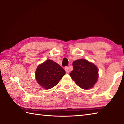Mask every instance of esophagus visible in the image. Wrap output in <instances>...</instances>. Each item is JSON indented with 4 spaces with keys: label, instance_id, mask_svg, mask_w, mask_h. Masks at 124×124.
Wrapping results in <instances>:
<instances>
[{
    "label": "esophagus",
    "instance_id": "obj_1",
    "mask_svg": "<svg viewBox=\"0 0 124 124\" xmlns=\"http://www.w3.org/2000/svg\"><path fill=\"white\" fill-rule=\"evenodd\" d=\"M64 69H65V72H66L67 73H68L69 72V69H68V67H65L64 68Z\"/></svg>",
    "mask_w": 124,
    "mask_h": 124
}]
</instances>
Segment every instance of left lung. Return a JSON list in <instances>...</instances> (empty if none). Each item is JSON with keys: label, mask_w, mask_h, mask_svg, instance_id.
I'll use <instances>...</instances> for the list:
<instances>
[{"label": "left lung", "mask_w": 124, "mask_h": 124, "mask_svg": "<svg viewBox=\"0 0 124 124\" xmlns=\"http://www.w3.org/2000/svg\"><path fill=\"white\" fill-rule=\"evenodd\" d=\"M72 65L73 69L70 76L81 88H91L96 83L98 78V69L96 65L85 59L75 61Z\"/></svg>", "instance_id": "obj_1"}]
</instances>
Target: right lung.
Instances as JSON below:
<instances>
[{"instance_id": "obj_1", "label": "right lung", "mask_w": 124, "mask_h": 124, "mask_svg": "<svg viewBox=\"0 0 124 124\" xmlns=\"http://www.w3.org/2000/svg\"><path fill=\"white\" fill-rule=\"evenodd\" d=\"M65 73L62 67L52 60H48L39 65L36 71L38 83L44 88L49 89L56 85Z\"/></svg>"}]
</instances>
